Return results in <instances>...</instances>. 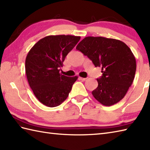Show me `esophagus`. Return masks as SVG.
Wrapping results in <instances>:
<instances>
[{"label": "esophagus", "mask_w": 150, "mask_h": 150, "mask_svg": "<svg viewBox=\"0 0 150 150\" xmlns=\"http://www.w3.org/2000/svg\"><path fill=\"white\" fill-rule=\"evenodd\" d=\"M87 78H83V77H79V80L81 81H85L86 80Z\"/></svg>", "instance_id": "obj_1"}]
</instances>
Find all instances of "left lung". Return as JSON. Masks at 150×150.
<instances>
[{"label": "left lung", "instance_id": "1", "mask_svg": "<svg viewBox=\"0 0 150 150\" xmlns=\"http://www.w3.org/2000/svg\"><path fill=\"white\" fill-rule=\"evenodd\" d=\"M76 49L102 67L97 88L92 95L104 106H110L122 100L131 86L136 71V60L126 44L119 40L103 37H86Z\"/></svg>", "mask_w": 150, "mask_h": 150}]
</instances>
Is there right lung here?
<instances>
[{"label":"right lung","mask_w":150,"mask_h":150,"mask_svg":"<svg viewBox=\"0 0 150 150\" xmlns=\"http://www.w3.org/2000/svg\"><path fill=\"white\" fill-rule=\"evenodd\" d=\"M80 39L81 37L69 35H49L38 41L28 52L25 62L28 83L35 96L45 106L61 104L78 79L60 74L59 68Z\"/></svg>","instance_id":"obj_1"}]
</instances>
